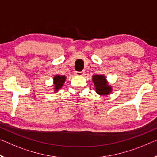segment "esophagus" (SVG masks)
<instances>
[{"label":"esophagus","instance_id":"34e87169","mask_svg":"<svg viewBox=\"0 0 157 157\" xmlns=\"http://www.w3.org/2000/svg\"><path fill=\"white\" fill-rule=\"evenodd\" d=\"M76 75H79V76H82L84 75V71H77L76 72Z\"/></svg>","mask_w":157,"mask_h":157}]
</instances>
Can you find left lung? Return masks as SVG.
Returning <instances> with one entry per match:
<instances>
[{
    "instance_id": "1",
    "label": "left lung",
    "mask_w": 157,
    "mask_h": 157,
    "mask_svg": "<svg viewBox=\"0 0 157 157\" xmlns=\"http://www.w3.org/2000/svg\"><path fill=\"white\" fill-rule=\"evenodd\" d=\"M92 80L95 86L96 93L101 96H107L113 90L112 86L109 85L106 78L102 75H95L92 77Z\"/></svg>"
}]
</instances>
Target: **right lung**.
I'll list each match as a JSON object with an SVG mask.
<instances>
[{
	"label": "right lung",
	"mask_w": 157,
	"mask_h": 157,
	"mask_svg": "<svg viewBox=\"0 0 157 157\" xmlns=\"http://www.w3.org/2000/svg\"><path fill=\"white\" fill-rule=\"evenodd\" d=\"M66 76L59 75H57L54 77V92L58 91V90L61 89L63 86L64 82L66 81Z\"/></svg>",
	"instance_id": "obj_1"
}]
</instances>
